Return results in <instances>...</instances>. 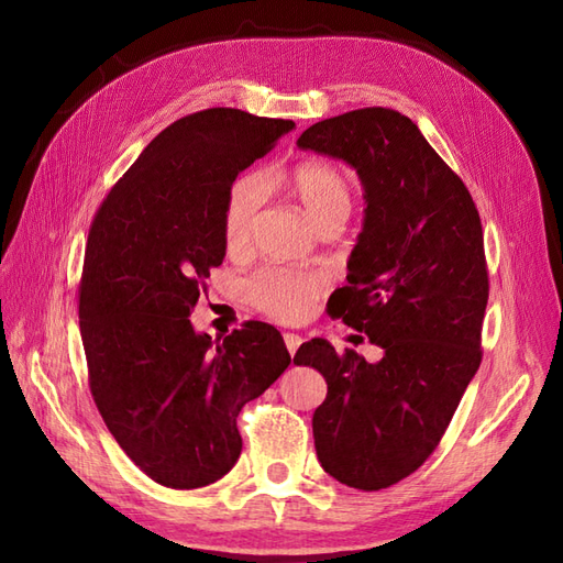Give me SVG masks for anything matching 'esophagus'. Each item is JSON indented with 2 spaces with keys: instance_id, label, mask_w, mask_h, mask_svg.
<instances>
[{
  "instance_id": "34e87169",
  "label": "esophagus",
  "mask_w": 563,
  "mask_h": 563,
  "mask_svg": "<svg viewBox=\"0 0 563 563\" xmlns=\"http://www.w3.org/2000/svg\"><path fill=\"white\" fill-rule=\"evenodd\" d=\"M283 340H285V347H287V352H290V354H295L299 350L301 338L297 333H285Z\"/></svg>"
}]
</instances>
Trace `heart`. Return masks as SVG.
<instances>
[{
	"label": "heart",
	"instance_id": "1",
	"mask_svg": "<svg viewBox=\"0 0 563 563\" xmlns=\"http://www.w3.org/2000/svg\"><path fill=\"white\" fill-rule=\"evenodd\" d=\"M292 192L309 219L323 228L347 221L354 201V185L347 173L325 162H309L292 170ZM266 199V180L256 173L240 176L230 185L223 207V240L228 250H242L252 238L256 216ZM252 305L273 319L295 323L307 319L323 292V278L309 271L266 266L244 285Z\"/></svg>",
	"mask_w": 563,
	"mask_h": 563
}]
</instances>
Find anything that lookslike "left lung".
Listing matches in <instances>:
<instances>
[{
	"label": "left lung",
	"instance_id": "obj_1",
	"mask_svg": "<svg viewBox=\"0 0 563 563\" xmlns=\"http://www.w3.org/2000/svg\"><path fill=\"white\" fill-rule=\"evenodd\" d=\"M297 144L354 166L366 192L347 285L330 295L328 313L366 333L383 358L368 364L313 338L295 364L328 383L313 411L323 471L373 493L423 466L481 366L489 295L483 225L464 180L395 109L340 113L307 128Z\"/></svg>",
	"mask_w": 563,
	"mask_h": 563
}]
</instances>
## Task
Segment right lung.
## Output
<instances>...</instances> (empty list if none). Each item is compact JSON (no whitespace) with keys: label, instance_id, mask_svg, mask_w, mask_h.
Segmentation results:
<instances>
[{"label":"right lung","instance_id":"add662e5","mask_svg":"<svg viewBox=\"0 0 563 563\" xmlns=\"http://www.w3.org/2000/svg\"><path fill=\"white\" fill-rule=\"evenodd\" d=\"M295 123L213 107L173 121L99 205L78 283L95 405L133 464L158 485L205 487L242 452L238 413L290 354L262 321L211 342L190 313L223 264V207L238 173Z\"/></svg>","mask_w":563,"mask_h":563}]
</instances>
